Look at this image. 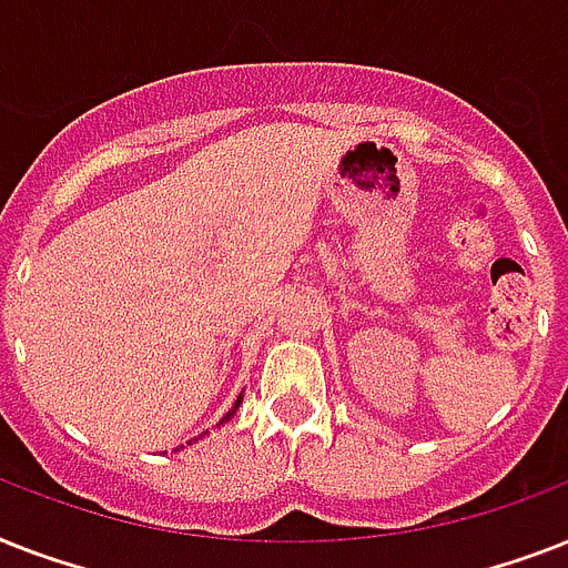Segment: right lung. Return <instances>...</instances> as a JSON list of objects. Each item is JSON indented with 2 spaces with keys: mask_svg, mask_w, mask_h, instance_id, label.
<instances>
[{
  "mask_svg": "<svg viewBox=\"0 0 568 568\" xmlns=\"http://www.w3.org/2000/svg\"><path fill=\"white\" fill-rule=\"evenodd\" d=\"M239 404H241V400H239ZM239 404H235V409H239ZM235 409H232V413H235ZM232 413H230V415H232ZM230 415H226V418H230ZM226 418H223V422H226Z\"/></svg>",
  "mask_w": 568,
  "mask_h": 568,
  "instance_id": "obj_1",
  "label": "right lung"
}]
</instances>
